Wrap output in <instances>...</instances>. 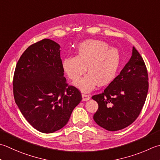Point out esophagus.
I'll use <instances>...</instances> for the list:
<instances>
[{"label": "esophagus", "instance_id": "esophagus-1", "mask_svg": "<svg viewBox=\"0 0 160 160\" xmlns=\"http://www.w3.org/2000/svg\"><path fill=\"white\" fill-rule=\"evenodd\" d=\"M82 97L83 101H87L90 99V96L89 94H87V93H82Z\"/></svg>", "mask_w": 160, "mask_h": 160}]
</instances>
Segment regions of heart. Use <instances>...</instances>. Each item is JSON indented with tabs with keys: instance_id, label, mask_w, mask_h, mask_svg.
Masks as SVG:
<instances>
[{
	"instance_id": "b5f03b06",
	"label": "heart",
	"mask_w": 160,
	"mask_h": 160,
	"mask_svg": "<svg viewBox=\"0 0 160 160\" xmlns=\"http://www.w3.org/2000/svg\"><path fill=\"white\" fill-rule=\"evenodd\" d=\"M107 43L89 39L81 42L77 48V55L62 60V68L70 79L76 80L85 72V77L74 82L82 92H89L97 84L105 86L114 78L120 64V53L116 48H109Z\"/></svg>"
}]
</instances>
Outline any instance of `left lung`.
Instances as JSON below:
<instances>
[{"label":"left lung","mask_w":160,"mask_h":160,"mask_svg":"<svg viewBox=\"0 0 160 160\" xmlns=\"http://www.w3.org/2000/svg\"><path fill=\"white\" fill-rule=\"evenodd\" d=\"M148 80L143 58L132 47V56L120 74L104 92L92 97L98 104L93 115L96 123L109 131L120 130L132 124L145 103Z\"/></svg>","instance_id":"1"}]
</instances>
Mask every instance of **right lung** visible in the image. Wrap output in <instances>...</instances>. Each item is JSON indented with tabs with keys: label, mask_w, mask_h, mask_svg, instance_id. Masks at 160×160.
Here are the masks:
<instances>
[{
	"label": "right lung",
	"mask_w": 160,
	"mask_h": 160,
	"mask_svg": "<svg viewBox=\"0 0 160 160\" xmlns=\"http://www.w3.org/2000/svg\"><path fill=\"white\" fill-rule=\"evenodd\" d=\"M60 46L44 39L24 51L16 66L13 92L16 104L31 126L52 133L68 123L82 100L64 76Z\"/></svg>",
	"instance_id": "add662e5"
}]
</instances>
